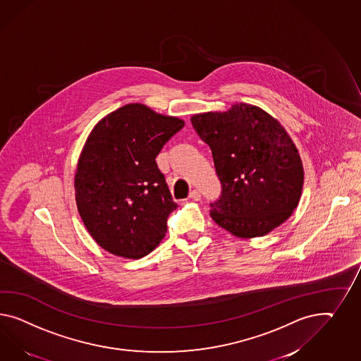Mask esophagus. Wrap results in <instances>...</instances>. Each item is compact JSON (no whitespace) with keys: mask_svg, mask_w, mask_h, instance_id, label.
<instances>
[{"mask_svg":"<svg viewBox=\"0 0 361 361\" xmlns=\"http://www.w3.org/2000/svg\"><path fill=\"white\" fill-rule=\"evenodd\" d=\"M189 198H192L193 201H200L201 200V193L198 190H192L190 195H189Z\"/></svg>","mask_w":361,"mask_h":361,"instance_id":"34e87169","label":"esophagus"}]
</instances>
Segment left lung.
Segmentation results:
<instances>
[{"label":"left lung","instance_id":"obj_1","mask_svg":"<svg viewBox=\"0 0 361 361\" xmlns=\"http://www.w3.org/2000/svg\"><path fill=\"white\" fill-rule=\"evenodd\" d=\"M209 145L222 185L212 202L215 224L238 238H256L283 224L297 207L303 185L298 149L280 122L260 107L235 104L230 110L190 118Z\"/></svg>","mask_w":361,"mask_h":361}]
</instances>
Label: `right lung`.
<instances>
[{
  "instance_id": "obj_1",
  "label": "right lung",
  "mask_w": 361,
  "mask_h": 361,
  "mask_svg": "<svg viewBox=\"0 0 361 361\" xmlns=\"http://www.w3.org/2000/svg\"><path fill=\"white\" fill-rule=\"evenodd\" d=\"M177 117L128 104L102 118L81 151L75 175L78 214L110 254L140 259L154 251L177 207L155 157L184 127Z\"/></svg>"
}]
</instances>
